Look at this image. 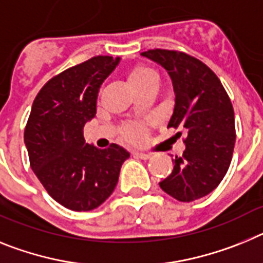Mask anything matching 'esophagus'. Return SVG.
Instances as JSON below:
<instances>
[{"label": "esophagus", "instance_id": "esophagus-1", "mask_svg": "<svg viewBox=\"0 0 263 263\" xmlns=\"http://www.w3.org/2000/svg\"><path fill=\"white\" fill-rule=\"evenodd\" d=\"M134 156L138 157V159H141V160H148V159H151V156H152V155L144 154V152H134Z\"/></svg>", "mask_w": 263, "mask_h": 263}]
</instances>
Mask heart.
Masks as SVG:
<instances>
[{
	"mask_svg": "<svg viewBox=\"0 0 263 263\" xmlns=\"http://www.w3.org/2000/svg\"><path fill=\"white\" fill-rule=\"evenodd\" d=\"M156 72L152 70V68L148 67H138L134 68L131 72H129V82L132 83V86H136V84L141 83V82L147 81L148 78L155 77ZM122 138L125 141H129V143H138V141L143 140L145 136V128L139 123H128L125 124L122 128Z\"/></svg>",
	"mask_w": 263,
	"mask_h": 263,
	"instance_id": "obj_1",
	"label": "heart"
}]
</instances>
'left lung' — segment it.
I'll return each mask as SVG.
<instances>
[{
	"instance_id": "obj_1",
	"label": "left lung",
	"mask_w": 263,
	"mask_h": 263,
	"mask_svg": "<svg viewBox=\"0 0 263 263\" xmlns=\"http://www.w3.org/2000/svg\"><path fill=\"white\" fill-rule=\"evenodd\" d=\"M141 55L170 74L176 99L168 127L186 134L185 151L175 157L160 188L182 202L204 197L222 181L232 161L236 125L229 95L211 68L186 52L154 49Z\"/></svg>"
}]
</instances>
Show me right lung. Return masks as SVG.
Segmentation results:
<instances>
[{"instance_id":"1","label":"right lung","mask_w":263,"mask_h":263,"mask_svg":"<svg viewBox=\"0 0 263 263\" xmlns=\"http://www.w3.org/2000/svg\"><path fill=\"white\" fill-rule=\"evenodd\" d=\"M119 58L92 57L52 77L40 90L25 127L31 170L57 202L75 212L92 211L115 189L129 154L111 144L86 143L84 124L97 114L100 84Z\"/></svg>"}]
</instances>
